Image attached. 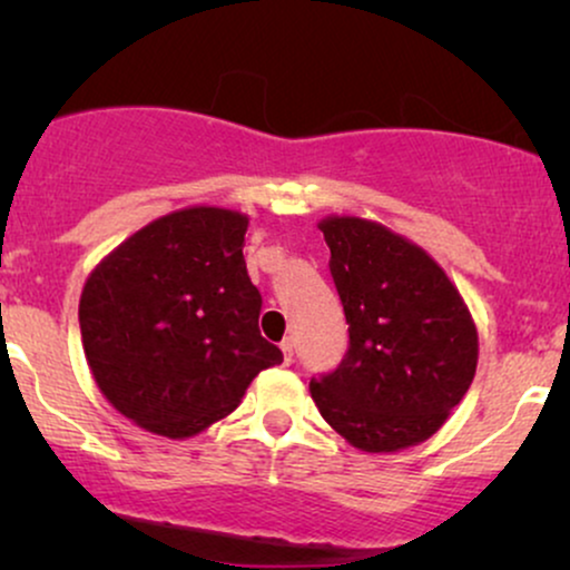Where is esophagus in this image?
I'll return each mask as SVG.
<instances>
[{
  "instance_id": "obj_1",
  "label": "esophagus",
  "mask_w": 570,
  "mask_h": 570,
  "mask_svg": "<svg viewBox=\"0 0 570 570\" xmlns=\"http://www.w3.org/2000/svg\"><path fill=\"white\" fill-rule=\"evenodd\" d=\"M281 351H284L286 362H292V356H294V340H292V337L281 340Z\"/></svg>"
}]
</instances>
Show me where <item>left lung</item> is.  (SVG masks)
<instances>
[{
	"instance_id": "8db88e82",
	"label": "left lung",
	"mask_w": 570,
	"mask_h": 570,
	"mask_svg": "<svg viewBox=\"0 0 570 570\" xmlns=\"http://www.w3.org/2000/svg\"><path fill=\"white\" fill-rule=\"evenodd\" d=\"M348 353L311 381L318 412L364 453L426 442L474 381L476 326L461 292L421 246L377 222L326 217Z\"/></svg>"
}]
</instances>
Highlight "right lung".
<instances>
[{"mask_svg": "<svg viewBox=\"0 0 570 570\" xmlns=\"http://www.w3.org/2000/svg\"><path fill=\"white\" fill-rule=\"evenodd\" d=\"M246 227L230 208H179L122 240L85 281V358L98 391L136 426L168 440L200 434L284 362L259 335Z\"/></svg>", "mask_w": 570, "mask_h": 570, "instance_id": "obj_1", "label": "right lung"}]
</instances>
